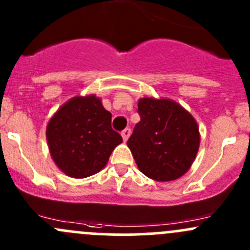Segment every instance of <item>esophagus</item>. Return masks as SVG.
<instances>
[{
    "label": "esophagus",
    "instance_id": "34e87169",
    "mask_svg": "<svg viewBox=\"0 0 250 250\" xmlns=\"http://www.w3.org/2000/svg\"><path fill=\"white\" fill-rule=\"evenodd\" d=\"M121 135H122L123 140L127 141L128 138L130 137V129H129V128H125V129H123L122 133H121Z\"/></svg>",
    "mask_w": 250,
    "mask_h": 250
}]
</instances>
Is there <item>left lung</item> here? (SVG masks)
<instances>
[{
    "label": "left lung",
    "mask_w": 250,
    "mask_h": 250,
    "mask_svg": "<svg viewBox=\"0 0 250 250\" xmlns=\"http://www.w3.org/2000/svg\"><path fill=\"white\" fill-rule=\"evenodd\" d=\"M140 121L127 141L143 174L156 181L180 178L195 161L200 147L197 122L170 99L141 98Z\"/></svg>",
    "instance_id": "1"
}]
</instances>
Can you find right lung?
Here are the masks:
<instances>
[{"instance_id":"add662e5","label":"right lung","mask_w":250,"mask_h":250,"mask_svg":"<svg viewBox=\"0 0 250 250\" xmlns=\"http://www.w3.org/2000/svg\"><path fill=\"white\" fill-rule=\"evenodd\" d=\"M112 115L94 94L74 97L48 122L46 137L50 156L62 172L82 179L106 166L122 137L111 127Z\"/></svg>"}]
</instances>
